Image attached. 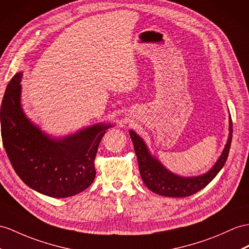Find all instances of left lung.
Segmentation results:
<instances>
[{
  "label": "left lung",
  "instance_id": "1",
  "mask_svg": "<svg viewBox=\"0 0 249 249\" xmlns=\"http://www.w3.org/2000/svg\"><path fill=\"white\" fill-rule=\"evenodd\" d=\"M129 133L133 144H134L139 172H141V177L144 185L151 191L160 196L168 197H185L202 190L216 177V174L225 165L232 139V121L231 116L229 115L228 139L219 160L209 171L201 175H196V177H180V175L168 170L157 157L151 154L143 139L136 132L130 130Z\"/></svg>",
  "mask_w": 249,
  "mask_h": 249
}]
</instances>
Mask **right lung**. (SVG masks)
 <instances>
[{"instance_id":"obj_1","label":"right lung","mask_w":249,"mask_h":249,"mask_svg":"<svg viewBox=\"0 0 249 249\" xmlns=\"http://www.w3.org/2000/svg\"><path fill=\"white\" fill-rule=\"evenodd\" d=\"M23 72L8 83L0 119L4 148L16 173L29 188L52 197H69L95 179V156L107 129L96 124L72 134L54 137L26 117L21 105Z\"/></svg>"}]
</instances>
